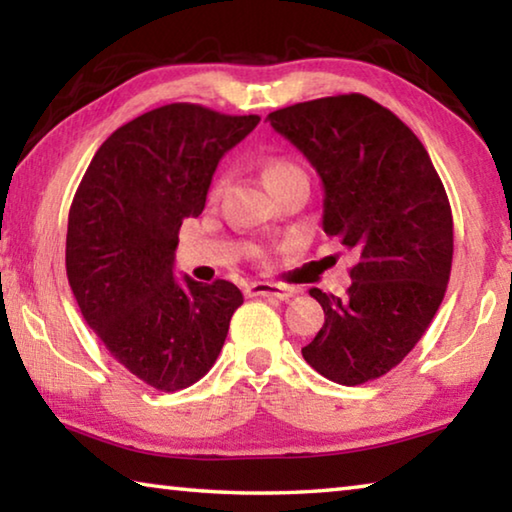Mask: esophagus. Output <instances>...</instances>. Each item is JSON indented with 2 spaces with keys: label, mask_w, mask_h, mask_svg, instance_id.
I'll return each instance as SVG.
<instances>
[{
  "label": "esophagus",
  "mask_w": 512,
  "mask_h": 512,
  "mask_svg": "<svg viewBox=\"0 0 512 512\" xmlns=\"http://www.w3.org/2000/svg\"><path fill=\"white\" fill-rule=\"evenodd\" d=\"M248 296H264V298H278V300H289L291 289L285 285H278V282H253V285L246 287Z\"/></svg>",
  "instance_id": "esophagus-1"
}]
</instances>
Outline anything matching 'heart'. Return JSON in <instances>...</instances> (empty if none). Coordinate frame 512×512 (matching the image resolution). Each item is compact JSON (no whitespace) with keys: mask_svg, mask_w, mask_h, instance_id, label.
<instances>
[{"mask_svg":"<svg viewBox=\"0 0 512 512\" xmlns=\"http://www.w3.org/2000/svg\"><path fill=\"white\" fill-rule=\"evenodd\" d=\"M294 173H303V170H300L296 164H291V161H287V159L269 161L264 168V177H266V182H269V186H273L280 180H285V177L294 175Z\"/></svg>","mask_w":512,"mask_h":512,"instance_id":"obj_1","label":"heart"}]
</instances>
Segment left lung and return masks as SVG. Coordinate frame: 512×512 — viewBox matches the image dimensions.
<instances>
[{
  "instance_id": "1",
  "label": "left lung",
  "mask_w": 512,
  "mask_h": 512,
  "mask_svg": "<svg viewBox=\"0 0 512 512\" xmlns=\"http://www.w3.org/2000/svg\"><path fill=\"white\" fill-rule=\"evenodd\" d=\"M266 120L319 173L323 232L358 255L344 298L310 289L326 323L303 358L332 383H369L440 310L453 259L444 184L412 129L367 95L300 102Z\"/></svg>"
}]
</instances>
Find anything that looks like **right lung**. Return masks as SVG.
<instances>
[{"instance_id":"1","label":"right lung","mask_w":512,"mask_h":512,"mask_svg":"<svg viewBox=\"0 0 512 512\" xmlns=\"http://www.w3.org/2000/svg\"><path fill=\"white\" fill-rule=\"evenodd\" d=\"M259 116L166 104L118 127L95 152L72 200L66 271L88 326L127 371L177 392L214 367L243 303L227 280H177L184 218L205 209L218 161Z\"/></svg>"}]
</instances>
